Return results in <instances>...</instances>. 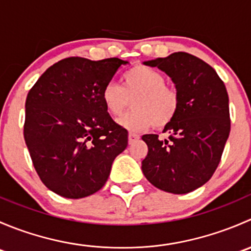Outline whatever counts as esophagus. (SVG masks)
<instances>
[{
    "mask_svg": "<svg viewBox=\"0 0 251 251\" xmlns=\"http://www.w3.org/2000/svg\"><path fill=\"white\" fill-rule=\"evenodd\" d=\"M138 138H140V136L136 135V133H128V143H130V144L135 143V142L137 141Z\"/></svg>",
    "mask_w": 251,
    "mask_h": 251,
    "instance_id": "1",
    "label": "esophagus"
}]
</instances>
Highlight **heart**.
<instances>
[{
	"label": "heart",
	"mask_w": 251,
	"mask_h": 251,
	"mask_svg": "<svg viewBox=\"0 0 251 251\" xmlns=\"http://www.w3.org/2000/svg\"><path fill=\"white\" fill-rule=\"evenodd\" d=\"M132 98L133 110L118 120L120 127L131 132L165 127L178 113V92L165 85L164 75L151 67L136 65L123 75L121 86L108 82L102 90L103 105L113 116L120 115Z\"/></svg>",
	"instance_id": "1"
}]
</instances>
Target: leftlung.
I'll return each instance as SVG.
<instances>
[{
    "label": "left lung",
    "mask_w": 251,
    "mask_h": 251,
    "mask_svg": "<svg viewBox=\"0 0 251 251\" xmlns=\"http://www.w3.org/2000/svg\"><path fill=\"white\" fill-rule=\"evenodd\" d=\"M143 64L171 77L179 95V109L164 127L168 138L142 136L148 146L142 171L161 191L189 193L209 181L221 160L231 131L226 86L209 64L186 52Z\"/></svg>",
    "instance_id": "obj_1"
}]
</instances>
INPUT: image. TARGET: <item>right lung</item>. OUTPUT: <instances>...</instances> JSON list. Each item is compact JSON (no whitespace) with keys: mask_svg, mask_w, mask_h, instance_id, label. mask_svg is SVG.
<instances>
[{"mask_svg":"<svg viewBox=\"0 0 251 251\" xmlns=\"http://www.w3.org/2000/svg\"><path fill=\"white\" fill-rule=\"evenodd\" d=\"M127 60H59L40 76L25 102L24 138L50 191L85 198L100 191L114 159L127 147V131L113 121L102 90Z\"/></svg>","mask_w":251,"mask_h":251,"instance_id":"obj_1","label":"right lung"}]
</instances>
